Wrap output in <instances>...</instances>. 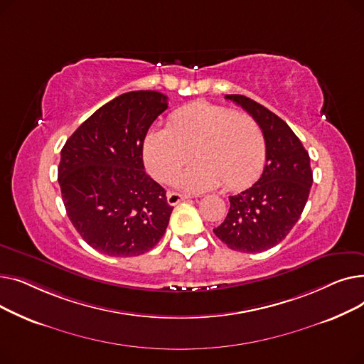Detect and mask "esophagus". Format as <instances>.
<instances>
[{"label":"esophagus","instance_id":"34e87169","mask_svg":"<svg viewBox=\"0 0 364 364\" xmlns=\"http://www.w3.org/2000/svg\"><path fill=\"white\" fill-rule=\"evenodd\" d=\"M188 198H190V196H187V195H180V193H176V192H169L166 200H168L169 205H177V203H180L181 200H186V199H188Z\"/></svg>","mask_w":364,"mask_h":364}]
</instances>
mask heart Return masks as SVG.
<instances>
[{"label": "heart", "mask_w": 364, "mask_h": 364, "mask_svg": "<svg viewBox=\"0 0 364 364\" xmlns=\"http://www.w3.org/2000/svg\"><path fill=\"white\" fill-rule=\"evenodd\" d=\"M190 150L198 159L180 177V186L203 192L224 183L233 190L258 176L265 161V137L250 113L195 102L172 113L168 127L150 129L143 146L149 171L162 181L178 174Z\"/></svg>", "instance_id": "b5f03b06"}]
</instances>
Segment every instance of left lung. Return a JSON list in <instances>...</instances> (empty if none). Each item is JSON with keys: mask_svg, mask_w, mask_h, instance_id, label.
<instances>
[{"mask_svg": "<svg viewBox=\"0 0 364 364\" xmlns=\"http://www.w3.org/2000/svg\"><path fill=\"white\" fill-rule=\"evenodd\" d=\"M225 99L242 106L262 128L267 164L254 186L228 198L230 209L214 233L233 251L262 252L288 236L304 211L313 184L310 156L272 110L240 94Z\"/></svg>", "mask_w": 364, "mask_h": 364, "instance_id": "obj_1", "label": "left lung"}]
</instances>
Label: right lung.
Listing matches in <instances>:
<instances>
[{"label": "right lung", "instance_id": "1", "mask_svg": "<svg viewBox=\"0 0 364 364\" xmlns=\"http://www.w3.org/2000/svg\"><path fill=\"white\" fill-rule=\"evenodd\" d=\"M168 107L162 92L118 95L82 122L60 153L59 184L75 230L110 257H137L165 235L172 206L146 174V134Z\"/></svg>", "mask_w": 364, "mask_h": 364}]
</instances>
